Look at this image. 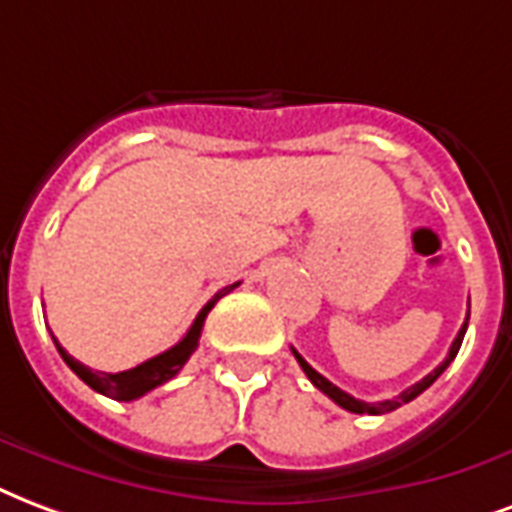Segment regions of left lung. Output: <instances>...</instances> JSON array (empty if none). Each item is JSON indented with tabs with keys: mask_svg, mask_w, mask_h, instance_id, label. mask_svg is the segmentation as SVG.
<instances>
[{
	"mask_svg": "<svg viewBox=\"0 0 512 512\" xmlns=\"http://www.w3.org/2000/svg\"><path fill=\"white\" fill-rule=\"evenodd\" d=\"M467 321H470V315L464 318V324H461L459 334H456V340H453L451 351H448V356H445V361H443V364H440V367H434V370L429 372V375H426L424 380H418L416 386L405 388V391H402L399 397L383 399V402H364V399H356V397H351V394H345L343 388H337L332 383V380H326L324 375H321V372H315L313 367H310V364H307V361L302 359V356H299L297 351H294V348H291V351H294V356H297L299 367L305 370V375H307V378H310V383H313V386L318 388V391H324L326 397L332 399V402H337V405L343 407V410H348V413H359V416H361V413H367V416H383V413H391V410H397V407H402V405H405V402H413V399H416L418 394H424L426 388L432 386L434 380L443 375L445 367H448V364H451V361L456 359V353H459L461 340H464V332H467Z\"/></svg>",
	"mask_w": 512,
	"mask_h": 512,
	"instance_id": "1",
	"label": "left lung"
}]
</instances>
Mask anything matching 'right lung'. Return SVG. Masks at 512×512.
<instances>
[{
	"label": "right lung",
	"mask_w": 512,
	"mask_h": 512,
	"mask_svg": "<svg viewBox=\"0 0 512 512\" xmlns=\"http://www.w3.org/2000/svg\"><path fill=\"white\" fill-rule=\"evenodd\" d=\"M237 286H240V283H232V286L221 288V291H218V294H215V297L210 299L202 310H199V315L194 318V324H191V329H188L186 337H183L178 345H172L169 351L159 353V356H153V359L142 361V364H137V367H132V370H124V372L88 370L86 364H80L78 359H72V356H69L59 343H56V337H53V343H56V348H59L61 359L67 361L69 370L75 372L86 386H91L94 391H99V394H105V397L118 399V402H132V399H140L142 394H148V391H153V388L161 386V383L172 380L180 370H183V364L188 361V356L197 351L207 313L213 310V305L218 302V299L226 297V294L234 291Z\"/></svg>",
	"instance_id": "add662e5"
}]
</instances>
